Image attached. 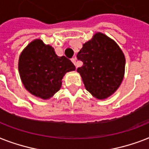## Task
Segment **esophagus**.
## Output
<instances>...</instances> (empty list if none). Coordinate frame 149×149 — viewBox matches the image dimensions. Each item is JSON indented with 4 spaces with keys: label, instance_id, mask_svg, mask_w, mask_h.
I'll list each match as a JSON object with an SVG mask.
<instances>
[{
    "label": "esophagus",
    "instance_id": "34e87169",
    "mask_svg": "<svg viewBox=\"0 0 149 149\" xmlns=\"http://www.w3.org/2000/svg\"><path fill=\"white\" fill-rule=\"evenodd\" d=\"M76 60H77V58H76V57L71 58V61H72V63H73V64H74V65H76V66H77V62H76Z\"/></svg>",
    "mask_w": 149,
    "mask_h": 149
}]
</instances>
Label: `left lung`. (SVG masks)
<instances>
[{"label":"left lung","instance_id":"1","mask_svg":"<svg viewBox=\"0 0 149 149\" xmlns=\"http://www.w3.org/2000/svg\"><path fill=\"white\" fill-rule=\"evenodd\" d=\"M77 59L84 63L77 72L81 75L86 91L96 98H107L121 84L125 55L118 44L104 34H95L84 44Z\"/></svg>","mask_w":149,"mask_h":149}]
</instances>
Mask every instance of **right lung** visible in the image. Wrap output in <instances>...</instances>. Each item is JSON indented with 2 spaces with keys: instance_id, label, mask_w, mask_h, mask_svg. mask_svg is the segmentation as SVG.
I'll list each match as a JSON object with an SVG mask.
<instances>
[{
  "instance_id": "1",
  "label": "right lung",
  "mask_w": 149,
  "mask_h": 149,
  "mask_svg": "<svg viewBox=\"0 0 149 149\" xmlns=\"http://www.w3.org/2000/svg\"><path fill=\"white\" fill-rule=\"evenodd\" d=\"M76 70L65 56H58L50 45L36 39L20 55L18 70L24 87L31 94L48 99L60 89L62 79L67 72Z\"/></svg>"
}]
</instances>
